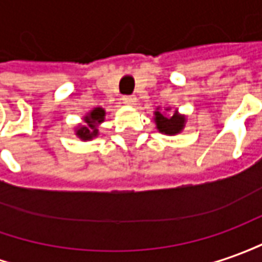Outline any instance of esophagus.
<instances>
[{
  "mask_svg": "<svg viewBox=\"0 0 262 262\" xmlns=\"http://www.w3.org/2000/svg\"><path fill=\"white\" fill-rule=\"evenodd\" d=\"M123 103L127 104V106H133V104H136V97H133V96H124Z\"/></svg>",
  "mask_w": 262,
  "mask_h": 262,
  "instance_id": "34e87169",
  "label": "esophagus"
}]
</instances>
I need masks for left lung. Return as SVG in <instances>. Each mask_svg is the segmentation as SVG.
Masks as SVG:
<instances>
[{
  "instance_id": "8db88e82",
  "label": "left lung",
  "mask_w": 262,
  "mask_h": 262,
  "mask_svg": "<svg viewBox=\"0 0 262 262\" xmlns=\"http://www.w3.org/2000/svg\"><path fill=\"white\" fill-rule=\"evenodd\" d=\"M164 112H162L161 107H158L155 110L154 113V122L156 124V129L159 130L162 135H166V136H175L179 135L181 132L185 129V124H186V116L181 115L176 108L175 112H172L170 115H168V112H170V107H166Z\"/></svg>"
}]
</instances>
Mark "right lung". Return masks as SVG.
<instances>
[{"instance_id": "obj_1", "label": "right lung", "mask_w": 262, "mask_h": 262, "mask_svg": "<svg viewBox=\"0 0 262 262\" xmlns=\"http://www.w3.org/2000/svg\"><path fill=\"white\" fill-rule=\"evenodd\" d=\"M106 117V110L103 107H94L90 112H87L83 116V122L84 123H79L74 127V135L83 140H92V139L99 136V126L104 122Z\"/></svg>"}]
</instances>
